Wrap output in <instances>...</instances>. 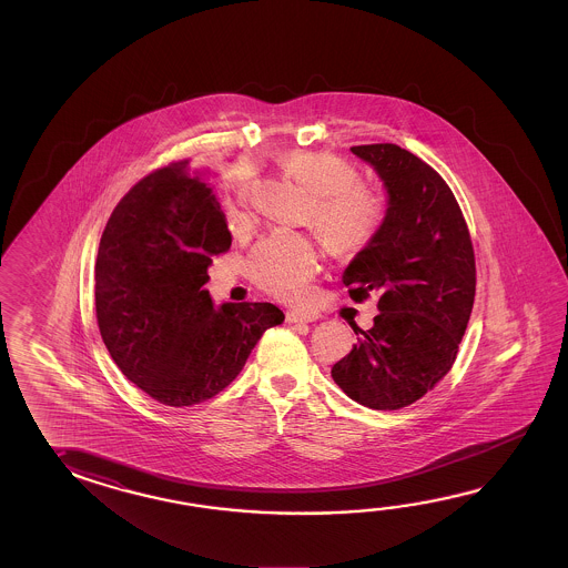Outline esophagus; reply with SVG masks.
Wrapping results in <instances>:
<instances>
[{
  "instance_id": "esophagus-1",
  "label": "esophagus",
  "mask_w": 568,
  "mask_h": 568,
  "mask_svg": "<svg viewBox=\"0 0 568 568\" xmlns=\"http://www.w3.org/2000/svg\"><path fill=\"white\" fill-rule=\"evenodd\" d=\"M320 313L317 312H303V310H290L287 312V322L290 324H310V322H317Z\"/></svg>"
}]
</instances>
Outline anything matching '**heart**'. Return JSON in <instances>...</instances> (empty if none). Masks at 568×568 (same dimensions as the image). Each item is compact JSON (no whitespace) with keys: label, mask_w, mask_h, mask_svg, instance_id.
I'll return each mask as SVG.
<instances>
[{"label":"heart","mask_w":568,"mask_h":568,"mask_svg":"<svg viewBox=\"0 0 568 568\" xmlns=\"http://www.w3.org/2000/svg\"><path fill=\"white\" fill-rule=\"evenodd\" d=\"M285 174L312 194L310 221L334 253H356L372 243L386 216L384 197L358 182V170L334 153L290 150L278 153ZM251 174L239 170L231 178V196L224 204L232 231L244 221V202ZM317 244L305 232L278 231L258 241L248 255V275L261 290L278 300H300L317 271Z\"/></svg>","instance_id":"heart-1"}]
</instances>
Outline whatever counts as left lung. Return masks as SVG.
<instances>
[{
	"label": "left lung",
	"instance_id": "left-lung-1",
	"mask_svg": "<svg viewBox=\"0 0 568 568\" xmlns=\"http://www.w3.org/2000/svg\"><path fill=\"white\" fill-rule=\"evenodd\" d=\"M386 190L378 234L349 261L342 281L354 302L378 297L371 329L352 325V352L332 378L359 405H413L452 371L474 310L475 256L464 214L428 163L394 143L356 145Z\"/></svg>",
	"mask_w": 568,
	"mask_h": 568
}]
</instances>
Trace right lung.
<instances>
[{"instance_id": "1", "label": "right lung", "mask_w": 568, "mask_h": 568, "mask_svg": "<svg viewBox=\"0 0 568 568\" xmlns=\"http://www.w3.org/2000/svg\"><path fill=\"white\" fill-rule=\"evenodd\" d=\"M231 243L206 175L187 162L145 175L104 226L94 266L101 337L128 381L162 405L216 396L285 320L273 303L214 307L204 283Z\"/></svg>"}]
</instances>
